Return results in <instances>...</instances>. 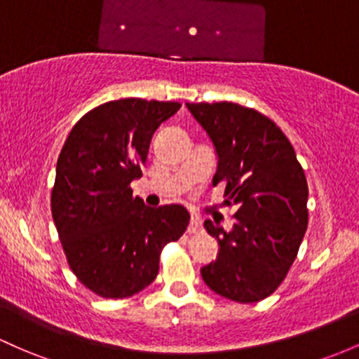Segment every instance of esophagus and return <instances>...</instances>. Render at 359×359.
Here are the masks:
<instances>
[{"label": "esophagus", "mask_w": 359, "mask_h": 359, "mask_svg": "<svg viewBox=\"0 0 359 359\" xmlns=\"http://www.w3.org/2000/svg\"><path fill=\"white\" fill-rule=\"evenodd\" d=\"M199 230H201V222H199V218H196V216H192L191 223H189L187 231H189V233H198Z\"/></svg>", "instance_id": "esophagus-1"}]
</instances>
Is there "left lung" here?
<instances>
[{"label": "left lung", "mask_w": 359, "mask_h": 359, "mask_svg": "<svg viewBox=\"0 0 359 359\" xmlns=\"http://www.w3.org/2000/svg\"><path fill=\"white\" fill-rule=\"evenodd\" d=\"M186 105L216 148L212 186L224 182V204L237 208L230 231L204 222L219 254L201 276L228 300L261 302L286 278L306 231L305 172L288 137L264 114L233 102Z\"/></svg>", "instance_id": "obj_1"}]
</instances>
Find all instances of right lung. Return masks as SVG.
Masks as SVG:
<instances>
[{"label": "right lung", "mask_w": 359, "mask_h": 359, "mask_svg": "<svg viewBox=\"0 0 359 359\" xmlns=\"http://www.w3.org/2000/svg\"><path fill=\"white\" fill-rule=\"evenodd\" d=\"M179 102L121 98L86 112L57 158L50 211L74 276L102 298H128L155 281L160 254L184 235L180 204L133 196L149 143Z\"/></svg>", "instance_id": "right-lung-1"}]
</instances>
